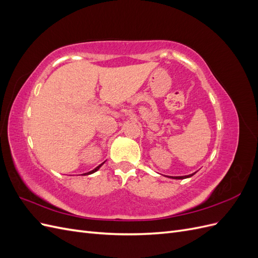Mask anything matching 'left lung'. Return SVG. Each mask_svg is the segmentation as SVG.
Returning <instances> with one entry per match:
<instances>
[{
	"instance_id": "1",
	"label": "left lung",
	"mask_w": 258,
	"mask_h": 258,
	"mask_svg": "<svg viewBox=\"0 0 258 258\" xmlns=\"http://www.w3.org/2000/svg\"><path fill=\"white\" fill-rule=\"evenodd\" d=\"M195 173H196V172H195ZM195 173L189 174V175H184V176H168V177H171V178H176V179H183V178H187V177H190V176H192Z\"/></svg>"
}]
</instances>
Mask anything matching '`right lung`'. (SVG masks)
Instances as JSON below:
<instances>
[{
  "label": "right lung",
  "instance_id": "1",
  "mask_svg": "<svg viewBox=\"0 0 258 258\" xmlns=\"http://www.w3.org/2000/svg\"><path fill=\"white\" fill-rule=\"evenodd\" d=\"M103 163H104V162H103ZM103 163H101V165H100V166H98V167H97V168H96V169H93V170H91V171H89V172H87V173H84V174H83V175H88V174H91V173H95V172H96V171H98V170H99V169H100V167H101V166H102V165H103Z\"/></svg>",
  "mask_w": 258,
  "mask_h": 258
}]
</instances>
